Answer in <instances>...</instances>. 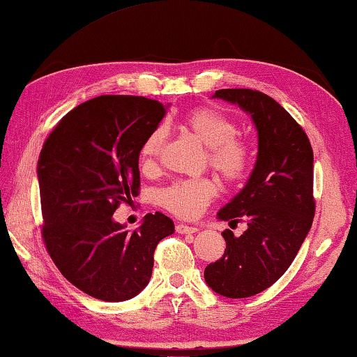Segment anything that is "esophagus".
<instances>
[{
    "label": "esophagus",
    "mask_w": 357,
    "mask_h": 357,
    "mask_svg": "<svg viewBox=\"0 0 357 357\" xmlns=\"http://www.w3.org/2000/svg\"><path fill=\"white\" fill-rule=\"evenodd\" d=\"M175 231H177L178 234H195V232L199 231V227H196V226H188V225L180 223V225L175 226Z\"/></svg>",
    "instance_id": "1"
}]
</instances>
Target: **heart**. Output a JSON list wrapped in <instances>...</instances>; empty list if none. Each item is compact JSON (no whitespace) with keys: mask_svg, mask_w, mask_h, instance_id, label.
I'll use <instances>...</instances> for the list:
<instances>
[{"mask_svg":"<svg viewBox=\"0 0 357 357\" xmlns=\"http://www.w3.org/2000/svg\"><path fill=\"white\" fill-rule=\"evenodd\" d=\"M182 125L207 147L208 165L229 183L247 174L251 161L248 145L237 136L236 121L215 107H199L183 115ZM166 140L161 126L150 131L140 145V166L153 169ZM218 183L210 177L178 180L161 191V206L180 218H195L217 196Z\"/></svg>","mask_w":357,"mask_h":357,"instance_id":"b5f03b06","label":"heart"}]
</instances>
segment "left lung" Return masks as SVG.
Masks as SVG:
<instances>
[{
	"label": "left lung",
	"instance_id": "obj_1",
	"mask_svg": "<svg viewBox=\"0 0 357 357\" xmlns=\"http://www.w3.org/2000/svg\"><path fill=\"white\" fill-rule=\"evenodd\" d=\"M212 98L237 104L258 131V158L247 185L217 217L247 223L236 237L221 232L226 250L206 267L215 293L242 299L261 293L288 271L314 217L313 150L305 131L280 104L258 90H217Z\"/></svg>",
	"mask_w": 357,
	"mask_h": 357
}]
</instances>
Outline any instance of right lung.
Returning <instances> with one entry per match:
<instances>
[{
    "label": "right lung",
    "mask_w": 357,
    "mask_h": 357,
    "mask_svg": "<svg viewBox=\"0 0 357 357\" xmlns=\"http://www.w3.org/2000/svg\"><path fill=\"white\" fill-rule=\"evenodd\" d=\"M166 107L144 96L104 95L68 112L45 139L38 161L43 238L75 288L121 302L149 284L153 253L174 234L160 212L130 232L112 215L139 196V150Z\"/></svg>",
    "instance_id": "obj_1"
}]
</instances>
